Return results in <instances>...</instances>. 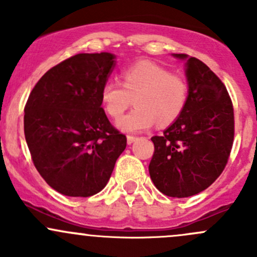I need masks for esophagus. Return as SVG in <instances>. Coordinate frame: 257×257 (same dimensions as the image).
I'll return each mask as SVG.
<instances>
[{
	"instance_id": "1",
	"label": "esophagus",
	"mask_w": 257,
	"mask_h": 257,
	"mask_svg": "<svg viewBox=\"0 0 257 257\" xmlns=\"http://www.w3.org/2000/svg\"><path fill=\"white\" fill-rule=\"evenodd\" d=\"M136 140H137L136 136H132V135H128V136H127V144L128 145L134 144V142L136 141Z\"/></svg>"
}]
</instances>
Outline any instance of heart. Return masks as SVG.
Wrapping results in <instances>:
<instances>
[{
	"mask_svg": "<svg viewBox=\"0 0 257 257\" xmlns=\"http://www.w3.org/2000/svg\"><path fill=\"white\" fill-rule=\"evenodd\" d=\"M189 86L183 76L151 60H140L121 71V83L107 80L100 90L105 112L118 118L131 105L135 107L117 121L118 128L137 134L155 125H168L186 107Z\"/></svg>",
	"mask_w": 257,
	"mask_h": 257,
	"instance_id": "obj_1",
	"label": "heart"
}]
</instances>
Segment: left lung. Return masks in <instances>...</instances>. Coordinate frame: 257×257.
Listing matches in <instances>:
<instances>
[{"mask_svg":"<svg viewBox=\"0 0 257 257\" xmlns=\"http://www.w3.org/2000/svg\"><path fill=\"white\" fill-rule=\"evenodd\" d=\"M187 79L184 110L161 136L151 139V179L173 198L190 197L211 186L225 168L234 142V107L223 81L194 57L187 62Z\"/></svg>","mask_w":257,"mask_h":257,"instance_id":"left-lung-1","label":"left lung"}]
</instances>
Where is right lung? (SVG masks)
Wrapping results in <instances>:
<instances>
[{
	"mask_svg": "<svg viewBox=\"0 0 257 257\" xmlns=\"http://www.w3.org/2000/svg\"><path fill=\"white\" fill-rule=\"evenodd\" d=\"M110 53H80L42 76L25 106L34 167L53 189L91 197L104 189L126 136L101 107L100 90L115 65Z\"/></svg>",
	"mask_w": 257,
	"mask_h": 257,
	"instance_id": "1",
	"label": "right lung"
}]
</instances>
